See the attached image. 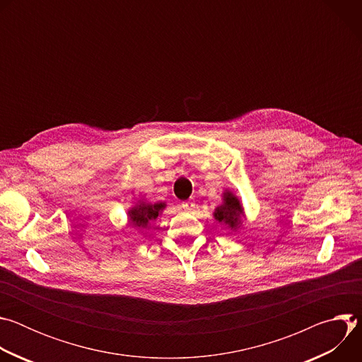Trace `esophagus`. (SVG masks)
<instances>
[{"instance_id": "esophagus-1", "label": "esophagus", "mask_w": 362, "mask_h": 362, "mask_svg": "<svg viewBox=\"0 0 362 362\" xmlns=\"http://www.w3.org/2000/svg\"><path fill=\"white\" fill-rule=\"evenodd\" d=\"M194 208H196V203H194L193 200H186V202L182 203V209L186 211V212H190V211H193Z\"/></svg>"}]
</instances>
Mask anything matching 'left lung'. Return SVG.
I'll use <instances>...</instances> for the list:
<instances>
[{
    "instance_id": "left-lung-1",
    "label": "left lung",
    "mask_w": 362,
    "mask_h": 362,
    "mask_svg": "<svg viewBox=\"0 0 362 362\" xmlns=\"http://www.w3.org/2000/svg\"><path fill=\"white\" fill-rule=\"evenodd\" d=\"M242 218V204L239 199L232 192L223 193V203L218 206L215 211V219L229 225L230 228H236L240 223Z\"/></svg>"
}]
</instances>
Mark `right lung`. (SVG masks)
<instances>
[{"label":"right lung","mask_w":362,"mask_h":362,"mask_svg":"<svg viewBox=\"0 0 362 362\" xmlns=\"http://www.w3.org/2000/svg\"><path fill=\"white\" fill-rule=\"evenodd\" d=\"M165 203H146V202H140L139 204H136L134 208H132L129 211V221L130 225H133L134 228H146L150 222L156 221L158 216L160 215V212L165 209Z\"/></svg>","instance_id":"obj_1"}]
</instances>
